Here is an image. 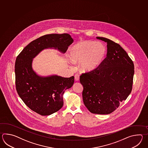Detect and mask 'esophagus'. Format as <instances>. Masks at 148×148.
<instances>
[{
	"mask_svg": "<svg viewBox=\"0 0 148 148\" xmlns=\"http://www.w3.org/2000/svg\"><path fill=\"white\" fill-rule=\"evenodd\" d=\"M75 81H79V75H75Z\"/></svg>",
	"mask_w": 148,
	"mask_h": 148,
	"instance_id": "1",
	"label": "esophagus"
}]
</instances>
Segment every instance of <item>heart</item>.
Instances as JSON below:
<instances>
[{
  "mask_svg": "<svg viewBox=\"0 0 148 148\" xmlns=\"http://www.w3.org/2000/svg\"><path fill=\"white\" fill-rule=\"evenodd\" d=\"M107 53V48L102 43L91 41H81L73 47L70 52V60L73 63L81 62V71L89 72L103 63Z\"/></svg>",
  "mask_w": 148,
  "mask_h": 148,
  "instance_id": "heart-1",
  "label": "heart"
}]
</instances>
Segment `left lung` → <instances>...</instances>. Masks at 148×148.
Here are the masks:
<instances>
[{
  "instance_id": "obj_1",
  "label": "left lung",
  "mask_w": 148,
  "mask_h": 148,
  "mask_svg": "<svg viewBox=\"0 0 148 148\" xmlns=\"http://www.w3.org/2000/svg\"><path fill=\"white\" fill-rule=\"evenodd\" d=\"M107 43V57L97 69L82 73V98L91 113L108 114L119 107L132 91L134 66L131 59L120 45L103 37Z\"/></svg>"
}]
</instances>
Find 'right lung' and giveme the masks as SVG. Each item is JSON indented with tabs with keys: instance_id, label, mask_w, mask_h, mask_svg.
Returning <instances> with one entry per match:
<instances>
[{
	"instance_id": "right-lung-1",
	"label": "right lung",
	"mask_w": 148,
	"mask_h": 148,
	"mask_svg": "<svg viewBox=\"0 0 148 148\" xmlns=\"http://www.w3.org/2000/svg\"><path fill=\"white\" fill-rule=\"evenodd\" d=\"M73 42L68 34H51L38 38L24 48L15 64L16 90L25 105L43 116L50 115L63 105L64 91L73 86L74 77H41L32 69L33 59L41 51L54 48L65 53Z\"/></svg>"
}]
</instances>
